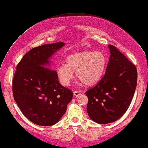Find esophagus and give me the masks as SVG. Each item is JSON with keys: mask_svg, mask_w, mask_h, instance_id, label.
Segmentation results:
<instances>
[{"mask_svg": "<svg viewBox=\"0 0 148 148\" xmlns=\"http://www.w3.org/2000/svg\"><path fill=\"white\" fill-rule=\"evenodd\" d=\"M73 93H74V96H78L79 95H81V93L79 92V91H77V90H74L73 92Z\"/></svg>", "mask_w": 148, "mask_h": 148, "instance_id": "1", "label": "esophagus"}]
</instances>
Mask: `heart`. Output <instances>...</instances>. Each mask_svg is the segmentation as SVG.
<instances>
[{
  "label": "heart",
  "instance_id": "1",
  "mask_svg": "<svg viewBox=\"0 0 148 148\" xmlns=\"http://www.w3.org/2000/svg\"><path fill=\"white\" fill-rule=\"evenodd\" d=\"M106 59L100 51H84L69 55L65 65H59L56 74L61 84L68 86L74 77L75 71L78 79L85 85L92 86L99 82L105 71Z\"/></svg>",
  "mask_w": 148,
  "mask_h": 148
}]
</instances>
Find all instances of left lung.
Wrapping results in <instances>:
<instances>
[{
  "label": "left lung",
  "instance_id": "left-lung-1",
  "mask_svg": "<svg viewBox=\"0 0 148 148\" xmlns=\"http://www.w3.org/2000/svg\"><path fill=\"white\" fill-rule=\"evenodd\" d=\"M110 60L105 74L95 87L86 92L87 112L96 123L114 122L129 108L137 81L136 66L113 45H108Z\"/></svg>",
  "mask_w": 148,
  "mask_h": 148
}]
</instances>
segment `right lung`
I'll list each match as a JSON object with an SVG mask.
<instances>
[{
    "label": "right lung",
    "mask_w": 148,
    "mask_h": 148,
    "mask_svg": "<svg viewBox=\"0 0 148 148\" xmlns=\"http://www.w3.org/2000/svg\"><path fill=\"white\" fill-rule=\"evenodd\" d=\"M63 42L32 49L17 65L12 80L14 99L32 123L51 126L60 120L73 93L62 86L49 59L64 46Z\"/></svg>",
    "instance_id": "1"
}]
</instances>
